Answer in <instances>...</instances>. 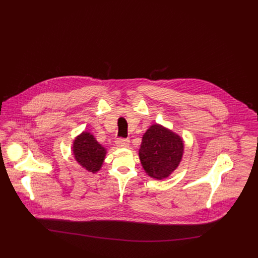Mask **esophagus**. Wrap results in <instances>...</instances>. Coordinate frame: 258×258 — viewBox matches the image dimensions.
<instances>
[{
	"instance_id": "esophagus-1",
	"label": "esophagus",
	"mask_w": 258,
	"mask_h": 258,
	"mask_svg": "<svg viewBox=\"0 0 258 258\" xmlns=\"http://www.w3.org/2000/svg\"><path fill=\"white\" fill-rule=\"evenodd\" d=\"M115 144L117 147H119V148H126V147H128V145H130V141L127 139L120 138L115 141Z\"/></svg>"
}]
</instances>
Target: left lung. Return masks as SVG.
Segmentation results:
<instances>
[{"mask_svg":"<svg viewBox=\"0 0 258 258\" xmlns=\"http://www.w3.org/2000/svg\"><path fill=\"white\" fill-rule=\"evenodd\" d=\"M182 153L181 138L156 123L144 134L139 157L147 174L156 179H163L178 166Z\"/></svg>","mask_w":258,"mask_h":258,"instance_id":"obj_1","label":"left lung"}]
</instances>
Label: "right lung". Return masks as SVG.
I'll return each instance as SVG.
<instances>
[{"mask_svg":"<svg viewBox=\"0 0 258 258\" xmlns=\"http://www.w3.org/2000/svg\"><path fill=\"white\" fill-rule=\"evenodd\" d=\"M72 152L78 163L93 173L100 170L107 153L104 147L88 132H83L75 139Z\"/></svg>","mask_w":258,"mask_h":258,"instance_id":"add662e5","label":"right lung"}]
</instances>
